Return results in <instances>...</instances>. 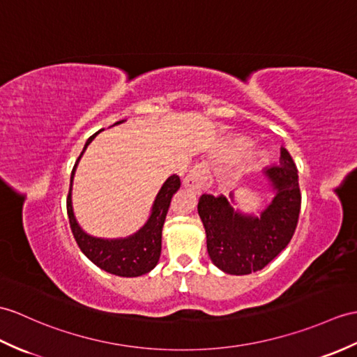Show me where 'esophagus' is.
I'll list each match as a JSON object with an SVG mask.
<instances>
[{
  "instance_id": "1",
  "label": "esophagus",
  "mask_w": 357,
  "mask_h": 357,
  "mask_svg": "<svg viewBox=\"0 0 357 357\" xmlns=\"http://www.w3.org/2000/svg\"><path fill=\"white\" fill-rule=\"evenodd\" d=\"M184 185L192 188L196 193H202L213 185V176L210 173V164L202 161L196 164L195 167L188 172V175L184 178Z\"/></svg>"
}]
</instances>
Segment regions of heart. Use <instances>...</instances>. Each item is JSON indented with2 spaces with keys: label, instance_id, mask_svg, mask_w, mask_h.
Here are the masks:
<instances>
[{
  "label": "heart",
  "instance_id": "1",
  "mask_svg": "<svg viewBox=\"0 0 357 357\" xmlns=\"http://www.w3.org/2000/svg\"><path fill=\"white\" fill-rule=\"evenodd\" d=\"M240 147H242V149H246V147H248V144H246V143H242V144H240Z\"/></svg>",
  "mask_w": 357,
  "mask_h": 357
}]
</instances>
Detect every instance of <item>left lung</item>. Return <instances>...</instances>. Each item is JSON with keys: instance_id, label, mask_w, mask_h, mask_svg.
<instances>
[{"instance_id": "left-lung-1", "label": "left lung", "mask_w": 357, "mask_h": 357, "mask_svg": "<svg viewBox=\"0 0 357 357\" xmlns=\"http://www.w3.org/2000/svg\"><path fill=\"white\" fill-rule=\"evenodd\" d=\"M275 197L260 218L234 211L228 199L202 195L197 204L211 261L231 275H248L266 266L284 250L295 233L301 210L298 170L291 153L281 149L280 162L264 170ZM233 199V195H229Z\"/></svg>"}]
</instances>
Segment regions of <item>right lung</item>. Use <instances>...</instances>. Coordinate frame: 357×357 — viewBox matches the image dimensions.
Returning a JSON list of instances; mask_svg holds the SVG:
<instances>
[{
  "instance_id": "add662e5",
  "label": "right lung",
  "mask_w": 357,
  "mask_h": 357,
  "mask_svg": "<svg viewBox=\"0 0 357 357\" xmlns=\"http://www.w3.org/2000/svg\"><path fill=\"white\" fill-rule=\"evenodd\" d=\"M124 120H120L114 124H120ZM100 132V130H98ZM89 137L84 151L79 155V158L74 164L70 179V192L66 197V213H68L70 227L73 231V236L88 259L93 261L96 266L100 269L114 273V275L120 277H139L144 273L151 272L156 263L160 260L161 255V236H162V225L165 216H167L169 206L172 202V197L181 187V179L178 175H172L164 182L160 193L156 195V199L152 206V214L146 225L126 238H115V240H105L97 238L86 234L84 229L79 227V223L74 218L73 205H71V187H73V178L74 172L79 164L82 155L86 151L88 144L94 139V137Z\"/></svg>"
}]
</instances>
